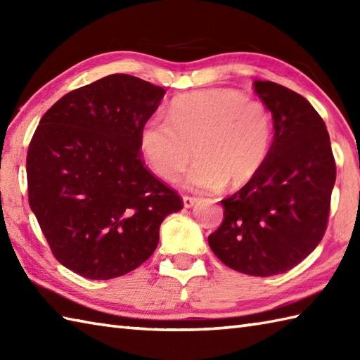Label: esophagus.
<instances>
[{"instance_id":"34e87169","label":"esophagus","mask_w":360,"mask_h":360,"mask_svg":"<svg viewBox=\"0 0 360 360\" xmlns=\"http://www.w3.org/2000/svg\"><path fill=\"white\" fill-rule=\"evenodd\" d=\"M182 201H184V207H186V209H190V207H193V205L196 204V201H198V198H195V196H188V195H186L184 198H182Z\"/></svg>"}]
</instances>
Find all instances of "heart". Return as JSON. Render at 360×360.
I'll list each match as a JSON object with an SVG mask.
<instances>
[{"instance_id": "b5f03b06", "label": "heart", "mask_w": 360, "mask_h": 360, "mask_svg": "<svg viewBox=\"0 0 360 360\" xmlns=\"http://www.w3.org/2000/svg\"><path fill=\"white\" fill-rule=\"evenodd\" d=\"M141 150L160 179L174 181L192 162L186 186L200 192L238 190L263 170L272 143L266 106L235 89L209 88L172 102L168 122L150 119L141 129Z\"/></svg>"}]
</instances>
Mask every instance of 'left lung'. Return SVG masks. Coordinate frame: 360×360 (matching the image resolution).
I'll return each mask as SVG.
<instances>
[{
    "mask_svg": "<svg viewBox=\"0 0 360 360\" xmlns=\"http://www.w3.org/2000/svg\"><path fill=\"white\" fill-rule=\"evenodd\" d=\"M254 89L272 112L274 142L257 178L221 201L224 218L209 246L231 269L271 277L322 241L335 160L325 122L307 98L267 80L254 82Z\"/></svg>",
    "mask_w": 360,
    "mask_h": 360,
    "instance_id": "left-lung-1",
    "label": "left lung"
}]
</instances>
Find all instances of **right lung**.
I'll list each match as a JSON object with an SVG mask.
<instances>
[{
  "mask_svg": "<svg viewBox=\"0 0 360 360\" xmlns=\"http://www.w3.org/2000/svg\"><path fill=\"white\" fill-rule=\"evenodd\" d=\"M164 94L134 75H106L53 103L30 139L29 205L52 255L82 277L139 267L164 218L184 207L139 155L141 129Z\"/></svg>",
  "mask_w": 360,
  "mask_h": 360,
  "instance_id": "right-lung-1",
  "label": "right lung"
}]
</instances>
